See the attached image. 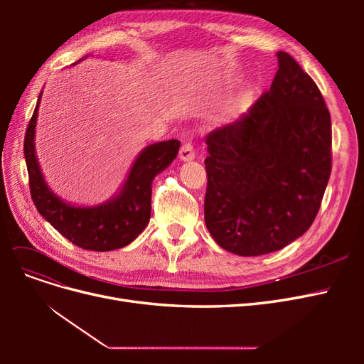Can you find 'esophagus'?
I'll list each match as a JSON object with an SVG mask.
<instances>
[{
  "label": "esophagus",
  "mask_w": 364,
  "mask_h": 364,
  "mask_svg": "<svg viewBox=\"0 0 364 364\" xmlns=\"http://www.w3.org/2000/svg\"><path fill=\"white\" fill-rule=\"evenodd\" d=\"M194 156H196V150H194L193 142H185L179 150V158L182 161H191L194 159Z\"/></svg>",
  "instance_id": "1"
}]
</instances>
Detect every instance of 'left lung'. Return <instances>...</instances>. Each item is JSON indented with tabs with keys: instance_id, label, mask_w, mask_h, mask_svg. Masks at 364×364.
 <instances>
[{
	"instance_id": "obj_1",
	"label": "left lung",
	"mask_w": 364,
	"mask_h": 364,
	"mask_svg": "<svg viewBox=\"0 0 364 364\" xmlns=\"http://www.w3.org/2000/svg\"><path fill=\"white\" fill-rule=\"evenodd\" d=\"M250 112L206 138L205 223L225 250L277 252L313 225L331 174V115L289 53Z\"/></svg>"
}]
</instances>
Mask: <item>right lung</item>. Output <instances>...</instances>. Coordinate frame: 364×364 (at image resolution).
Returning a JSON list of instances; mask_svg holds the SVG:
<instances>
[{
    "label": "right lung",
    "mask_w": 364,
    "mask_h": 364,
    "mask_svg": "<svg viewBox=\"0 0 364 364\" xmlns=\"http://www.w3.org/2000/svg\"><path fill=\"white\" fill-rule=\"evenodd\" d=\"M41 95L24 138V155L28 171L31 200L39 214L68 238L86 250H115L130 245L146 229L151 214V182L178 155L181 142L168 139L142 150L123 190L114 200L102 206L75 208L62 202L43 182L35 156V126Z\"/></svg>",
    "instance_id": "add662e5"
}]
</instances>
